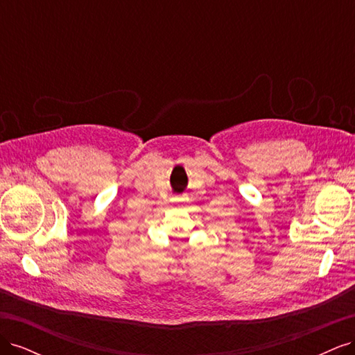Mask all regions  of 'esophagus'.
<instances>
[{
    "mask_svg": "<svg viewBox=\"0 0 355 355\" xmlns=\"http://www.w3.org/2000/svg\"><path fill=\"white\" fill-rule=\"evenodd\" d=\"M171 201H173V202H184L185 198L184 197H173V198H171Z\"/></svg>",
    "mask_w": 355,
    "mask_h": 355,
    "instance_id": "1",
    "label": "esophagus"
}]
</instances>
